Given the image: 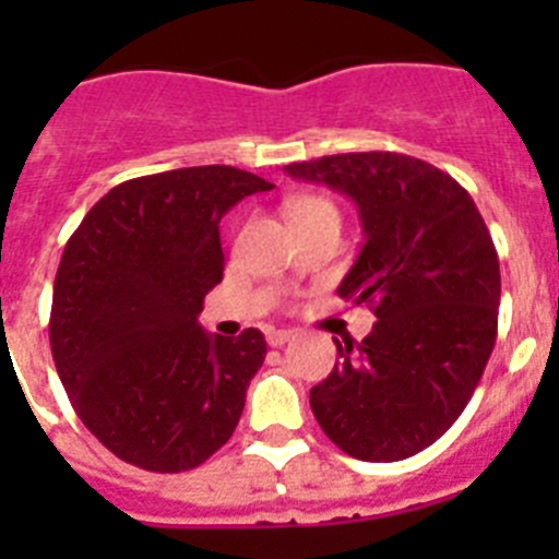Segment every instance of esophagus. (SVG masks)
<instances>
[{
	"label": "esophagus",
	"mask_w": 559,
	"mask_h": 559,
	"mask_svg": "<svg viewBox=\"0 0 559 559\" xmlns=\"http://www.w3.org/2000/svg\"><path fill=\"white\" fill-rule=\"evenodd\" d=\"M294 330H269V335H265V341H269L271 347H283V344H288L290 338H294Z\"/></svg>",
	"instance_id": "obj_1"
}]
</instances>
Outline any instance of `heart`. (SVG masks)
Segmentation results:
<instances>
[{
	"label": "heart",
	"instance_id": "b5f03b06",
	"mask_svg": "<svg viewBox=\"0 0 559 559\" xmlns=\"http://www.w3.org/2000/svg\"><path fill=\"white\" fill-rule=\"evenodd\" d=\"M319 215H330V218H338L335 206L328 199H319V195H302V199H294L288 204V218H319Z\"/></svg>",
	"mask_w": 559,
	"mask_h": 559
}]
</instances>
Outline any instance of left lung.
I'll return each mask as SVG.
<instances>
[{
    "label": "left lung",
    "mask_w": 559,
    "mask_h": 559,
    "mask_svg": "<svg viewBox=\"0 0 559 559\" xmlns=\"http://www.w3.org/2000/svg\"><path fill=\"white\" fill-rule=\"evenodd\" d=\"M358 204L364 246L338 285L378 322L335 341L328 380L310 389L322 431L364 462L433 445L471 403L498 335V251L471 192L406 153H338L285 165Z\"/></svg>",
    "instance_id": "left-lung-1"
}]
</instances>
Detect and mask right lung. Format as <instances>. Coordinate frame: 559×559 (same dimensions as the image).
I'll list each match as a JSON object with an SVG mask.
<instances>
[{
	"label": "right lung",
	"instance_id": "right-lung-1",
	"mask_svg": "<svg viewBox=\"0 0 559 559\" xmlns=\"http://www.w3.org/2000/svg\"><path fill=\"white\" fill-rule=\"evenodd\" d=\"M271 181L229 165L181 167L108 190L67 240L49 347L83 426L151 473L204 464L235 433L265 338L206 335L224 280L221 218Z\"/></svg>",
	"mask_w": 559,
	"mask_h": 559
}]
</instances>
